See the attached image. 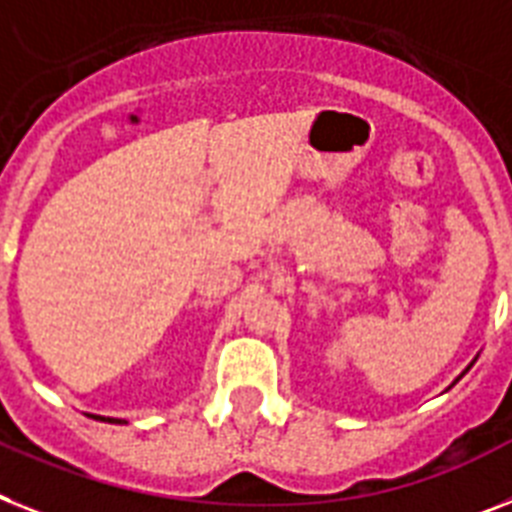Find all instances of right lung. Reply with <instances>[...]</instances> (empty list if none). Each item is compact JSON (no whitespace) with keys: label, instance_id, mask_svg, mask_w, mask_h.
I'll return each mask as SVG.
<instances>
[{"label":"right lung","instance_id":"1","mask_svg":"<svg viewBox=\"0 0 512 512\" xmlns=\"http://www.w3.org/2000/svg\"><path fill=\"white\" fill-rule=\"evenodd\" d=\"M93 419H101V422H122V419H109V416H93Z\"/></svg>","mask_w":512,"mask_h":512}]
</instances>
